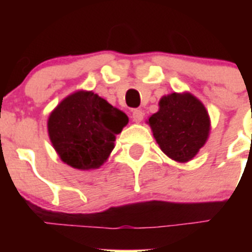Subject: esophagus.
<instances>
[{
	"label": "esophagus",
	"instance_id": "esophagus-1",
	"mask_svg": "<svg viewBox=\"0 0 252 252\" xmlns=\"http://www.w3.org/2000/svg\"><path fill=\"white\" fill-rule=\"evenodd\" d=\"M131 117H132V120L136 124H140L142 121V119H144V113H142L141 110H133Z\"/></svg>",
	"mask_w": 252,
	"mask_h": 252
}]
</instances>
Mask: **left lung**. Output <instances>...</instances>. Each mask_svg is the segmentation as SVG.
<instances>
[{
  "instance_id": "8db88e82",
  "label": "left lung",
  "mask_w": 252,
  "mask_h": 252,
  "mask_svg": "<svg viewBox=\"0 0 252 252\" xmlns=\"http://www.w3.org/2000/svg\"><path fill=\"white\" fill-rule=\"evenodd\" d=\"M146 122L162 153L178 162L190 161L204 146L211 131L208 111L189 92L162 95L159 111Z\"/></svg>"
}]
</instances>
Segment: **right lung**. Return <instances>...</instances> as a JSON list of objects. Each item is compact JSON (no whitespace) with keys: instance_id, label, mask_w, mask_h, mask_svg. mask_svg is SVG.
Instances as JSON below:
<instances>
[{"instance_id":"right-lung-1","label":"right lung","mask_w":252,"mask_h":252,"mask_svg":"<svg viewBox=\"0 0 252 252\" xmlns=\"http://www.w3.org/2000/svg\"><path fill=\"white\" fill-rule=\"evenodd\" d=\"M127 124L126 113L97 93L79 90L51 111L48 133L62 161L79 170H92L106 162L117 133Z\"/></svg>"}]
</instances>
